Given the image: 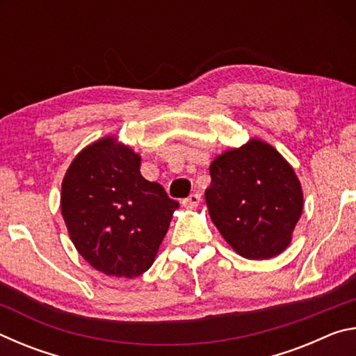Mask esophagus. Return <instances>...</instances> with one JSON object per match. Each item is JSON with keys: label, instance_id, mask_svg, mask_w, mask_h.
<instances>
[{"label": "esophagus", "instance_id": "1", "mask_svg": "<svg viewBox=\"0 0 356 356\" xmlns=\"http://www.w3.org/2000/svg\"><path fill=\"white\" fill-rule=\"evenodd\" d=\"M200 202H201V195H197V193H193V195L185 197V200L182 201L184 207H186V209H195Z\"/></svg>", "mask_w": 356, "mask_h": 356}]
</instances>
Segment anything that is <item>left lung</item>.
Returning <instances> with one entry per match:
<instances>
[{"label": "left lung", "mask_w": 356, "mask_h": 356, "mask_svg": "<svg viewBox=\"0 0 356 356\" xmlns=\"http://www.w3.org/2000/svg\"><path fill=\"white\" fill-rule=\"evenodd\" d=\"M210 177V218L240 256L270 259L287 248L303 210V193L278 150L251 140L215 159Z\"/></svg>", "instance_id": "left-lung-1"}]
</instances>
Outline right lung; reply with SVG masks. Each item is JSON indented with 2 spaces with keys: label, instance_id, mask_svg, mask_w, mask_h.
<instances>
[{
  "label": "right lung",
  "instance_id": "right-lung-1",
  "mask_svg": "<svg viewBox=\"0 0 356 356\" xmlns=\"http://www.w3.org/2000/svg\"><path fill=\"white\" fill-rule=\"evenodd\" d=\"M140 155L104 138L75 156L61 212L78 252L99 272L136 278L150 268L179 202L140 172Z\"/></svg>",
  "mask_w": 356,
  "mask_h": 356
}]
</instances>
